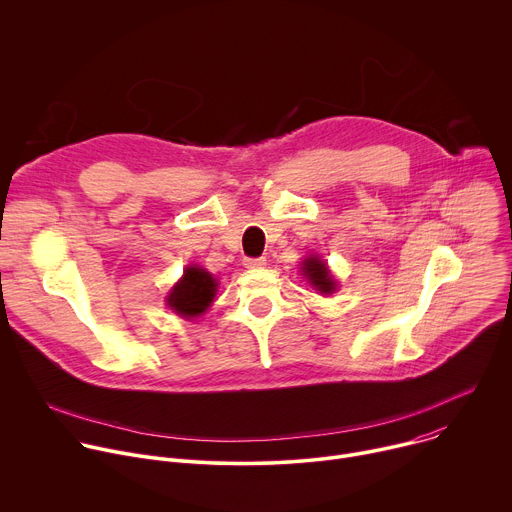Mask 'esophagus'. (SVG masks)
Here are the masks:
<instances>
[{"label": "esophagus", "instance_id": "1", "mask_svg": "<svg viewBox=\"0 0 512 512\" xmlns=\"http://www.w3.org/2000/svg\"><path fill=\"white\" fill-rule=\"evenodd\" d=\"M265 257H245V261H243V265L247 267V269H261V267H265Z\"/></svg>", "mask_w": 512, "mask_h": 512}]
</instances>
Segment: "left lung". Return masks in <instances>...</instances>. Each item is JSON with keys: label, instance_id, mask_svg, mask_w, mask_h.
<instances>
[{"label": "left lung", "instance_id": "1", "mask_svg": "<svg viewBox=\"0 0 512 512\" xmlns=\"http://www.w3.org/2000/svg\"><path fill=\"white\" fill-rule=\"evenodd\" d=\"M302 271L304 277L310 281V285H314L320 294H334L336 291V279L332 277L326 261H322L318 255H310L308 259L302 261Z\"/></svg>", "mask_w": 512, "mask_h": 512}]
</instances>
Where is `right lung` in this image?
I'll list each match as a JSON object with an SVG mask.
<instances>
[{"label": "right lung", "mask_w": 512, "mask_h": 512, "mask_svg": "<svg viewBox=\"0 0 512 512\" xmlns=\"http://www.w3.org/2000/svg\"><path fill=\"white\" fill-rule=\"evenodd\" d=\"M218 281L202 267L190 265L172 287L166 302L182 318H198L214 302Z\"/></svg>", "instance_id": "obj_1"}]
</instances>
